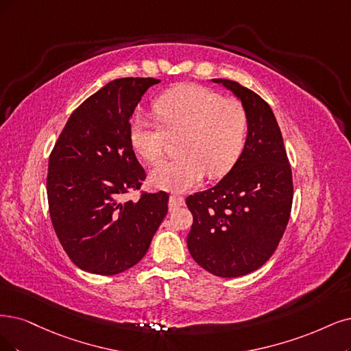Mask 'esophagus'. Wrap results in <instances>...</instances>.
Here are the masks:
<instances>
[{
  "label": "esophagus",
  "instance_id": "esophagus-1",
  "mask_svg": "<svg viewBox=\"0 0 351 351\" xmlns=\"http://www.w3.org/2000/svg\"><path fill=\"white\" fill-rule=\"evenodd\" d=\"M184 204H185L184 197H179V195H171V198H169V210L173 211V210L179 208V206H182Z\"/></svg>",
  "mask_w": 351,
  "mask_h": 351
}]
</instances>
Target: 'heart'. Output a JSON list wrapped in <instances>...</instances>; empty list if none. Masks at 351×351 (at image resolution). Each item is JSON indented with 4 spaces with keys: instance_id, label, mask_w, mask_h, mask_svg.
I'll list each match as a JSON object with an SVG mask.
<instances>
[{
    "instance_id": "obj_1",
    "label": "heart",
    "mask_w": 351,
    "mask_h": 351,
    "mask_svg": "<svg viewBox=\"0 0 351 351\" xmlns=\"http://www.w3.org/2000/svg\"><path fill=\"white\" fill-rule=\"evenodd\" d=\"M159 124L134 117L128 125L133 150L149 163L159 162L167 137H179V158L153 169V185L186 191L210 178L227 175L240 158L249 130V117L236 98L197 84L166 90L153 104Z\"/></svg>"
}]
</instances>
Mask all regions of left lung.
Returning a JSON list of instances; mask_svg holds the SVG:
<instances>
[{
	"instance_id": "8db88e82",
	"label": "left lung",
	"mask_w": 351,
	"mask_h": 351,
	"mask_svg": "<svg viewBox=\"0 0 351 351\" xmlns=\"http://www.w3.org/2000/svg\"><path fill=\"white\" fill-rule=\"evenodd\" d=\"M230 89L249 117V133L237 163L219 182L186 198L193 215L188 249L201 267L239 278L263 266L287 230L292 171L275 114L252 89L213 80Z\"/></svg>"
}]
</instances>
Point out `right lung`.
Returning <instances> with one entry per match:
<instances>
[{"label":"right lung","mask_w":351,"mask_h":351,"mask_svg":"<svg viewBox=\"0 0 351 351\" xmlns=\"http://www.w3.org/2000/svg\"><path fill=\"white\" fill-rule=\"evenodd\" d=\"M154 77H120L86 98L69 117L49 158L51 224L71 261L95 275L138 263L167 213L169 193L120 197L146 179L128 141L134 108Z\"/></svg>","instance_id":"obj_1"}]
</instances>
